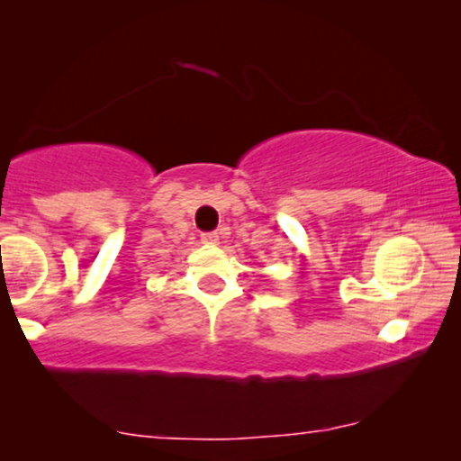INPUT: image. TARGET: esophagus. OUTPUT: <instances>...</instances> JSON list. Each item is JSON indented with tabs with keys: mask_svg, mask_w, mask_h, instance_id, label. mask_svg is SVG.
Masks as SVG:
<instances>
[{
	"mask_svg": "<svg viewBox=\"0 0 461 461\" xmlns=\"http://www.w3.org/2000/svg\"><path fill=\"white\" fill-rule=\"evenodd\" d=\"M201 241L207 245H216L220 241V237H218V232H203V235H201Z\"/></svg>",
	"mask_w": 461,
	"mask_h": 461,
	"instance_id": "34e87169",
	"label": "esophagus"
}]
</instances>
